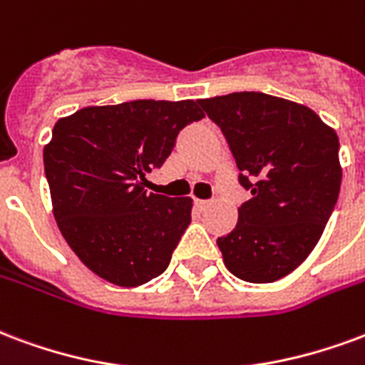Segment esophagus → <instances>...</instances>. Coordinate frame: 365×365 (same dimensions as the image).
<instances>
[{
  "label": "esophagus",
  "mask_w": 365,
  "mask_h": 365,
  "mask_svg": "<svg viewBox=\"0 0 365 365\" xmlns=\"http://www.w3.org/2000/svg\"><path fill=\"white\" fill-rule=\"evenodd\" d=\"M212 203H215L212 199H195V205L199 209H207V207H210Z\"/></svg>",
  "instance_id": "obj_1"
}]
</instances>
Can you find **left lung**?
<instances>
[{"instance_id":"left-lung-1","label":"left lung","mask_w":365,"mask_h":365,"mask_svg":"<svg viewBox=\"0 0 365 365\" xmlns=\"http://www.w3.org/2000/svg\"><path fill=\"white\" fill-rule=\"evenodd\" d=\"M228 141L251 199L218 237L226 269L245 282H274L306 261L331 218L342 170L339 137L307 106L265 93L199 100Z\"/></svg>"}]
</instances>
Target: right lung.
I'll use <instances>...</instances> for the list:
<instances>
[{"label":"right lung","instance_id":"1","mask_svg":"<svg viewBox=\"0 0 365 365\" xmlns=\"http://www.w3.org/2000/svg\"><path fill=\"white\" fill-rule=\"evenodd\" d=\"M205 114L195 100H133L61 118L44 147L53 217L100 279L141 286L166 271L191 222L190 197L147 193L178 133Z\"/></svg>","mask_w":365,"mask_h":365}]
</instances>
